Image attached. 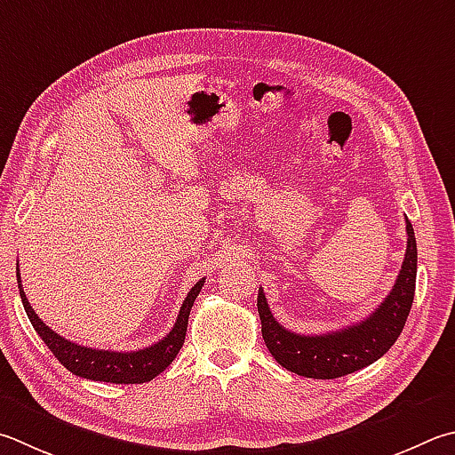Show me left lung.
I'll return each mask as SVG.
<instances>
[{"mask_svg":"<svg viewBox=\"0 0 455 455\" xmlns=\"http://www.w3.org/2000/svg\"><path fill=\"white\" fill-rule=\"evenodd\" d=\"M408 246L400 275L384 302L358 324L326 332L320 336H304L278 324L268 308L267 296L259 288V316L262 338L268 352L280 366L304 378L332 379L370 366L382 358L398 340L414 302L418 249L411 222L406 219Z\"/></svg>","mask_w":455,"mask_h":455,"instance_id":"left-lung-1","label":"left lung"}]
</instances>
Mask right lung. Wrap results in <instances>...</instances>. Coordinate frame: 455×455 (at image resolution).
I'll use <instances>...</instances> for the list:
<instances>
[{"mask_svg":"<svg viewBox=\"0 0 455 455\" xmlns=\"http://www.w3.org/2000/svg\"><path fill=\"white\" fill-rule=\"evenodd\" d=\"M204 284V278L196 283L191 292L187 294L183 307L179 310V316L175 326L171 332L153 346L135 352H111V350H97L87 348V346H79L71 340H65L49 326L44 324L36 310L31 308L29 300L26 299V292L21 288V276L18 268V286L20 296L23 302V308L28 312V318L36 332L41 336V340L47 344V348L53 352V356L61 362L73 374L79 378L95 379V382H111V384H143L159 376L161 371L167 368L172 360L177 358L179 350L183 348L185 336H187V324L188 314L195 304V299L199 296L201 288Z\"/></svg>","mask_w":455,"mask_h":455,"instance_id":"obj_1","label":"right lung"}]
</instances>
